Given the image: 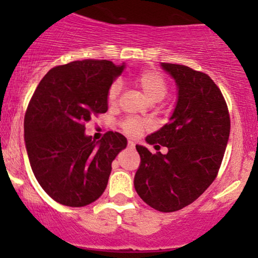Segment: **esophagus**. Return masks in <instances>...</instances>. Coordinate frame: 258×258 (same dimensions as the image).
<instances>
[{"mask_svg": "<svg viewBox=\"0 0 258 258\" xmlns=\"http://www.w3.org/2000/svg\"><path fill=\"white\" fill-rule=\"evenodd\" d=\"M127 147H128L130 149H135L136 143H135V142H132V141H128V143H127Z\"/></svg>", "mask_w": 258, "mask_h": 258, "instance_id": "esophagus-1", "label": "esophagus"}]
</instances>
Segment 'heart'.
<instances>
[{
	"mask_svg": "<svg viewBox=\"0 0 258 258\" xmlns=\"http://www.w3.org/2000/svg\"><path fill=\"white\" fill-rule=\"evenodd\" d=\"M135 82L143 92L147 99L152 103L162 100L168 92V81L161 73L156 72V70H143L137 74ZM120 92L121 86L119 82H112L110 87L108 88V93H106V100H108L109 105L116 104ZM120 126L122 131L131 137H137L149 127L146 121L136 119V117H127L121 121Z\"/></svg>",
	"mask_w": 258,
	"mask_h": 258,
	"instance_id": "heart-1",
	"label": "heart"
}]
</instances>
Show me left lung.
<instances>
[{"mask_svg": "<svg viewBox=\"0 0 258 258\" xmlns=\"http://www.w3.org/2000/svg\"><path fill=\"white\" fill-rule=\"evenodd\" d=\"M176 80L178 102L170 122L148 136L167 154H152L136 146L141 164L135 188L144 203L160 212L190 205L211 185L220 171L230 132L223 94L205 73L180 64L162 63Z\"/></svg>", "mask_w": 258, "mask_h": 258, "instance_id": "left-lung-1", "label": "left lung"}]
</instances>
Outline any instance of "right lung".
<instances>
[{
  "mask_svg": "<svg viewBox=\"0 0 258 258\" xmlns=\"http://www.w3.org/2000/svg\"><path fill=\"white\" fill-rule=\"evenodd\" d=\"M125 65L109 60L72 61L49 70L32 94L24 116V138L32 172L53 200L81 207L104 193L111 162L127 146L119 132L99 142L86 123L108 110L106 93Z\"/></svg>",
  "mask_w": 258,
  "mask_h": 258,
  "instance_id": "1",
  "label": "right lung"
}]
</instances>
